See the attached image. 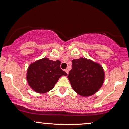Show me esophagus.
I'll return each instance as SVG.
<instances>
[{"label": "esophagus", "mask_w": 129, "mask_h": 129, "mask_svg": "<svg viewBox=\"0 0 129 129\" xmlns=\"http://www.w3.org/2000/svg\"><path fill=\"white\" fill-rule=\"evenodd\" d=\"M65 72H66V73H67V75H68V74H69V70H68L67 69H66V70H65Z\"/></svg>", "instance_id": "obj_1"}]
</instances>
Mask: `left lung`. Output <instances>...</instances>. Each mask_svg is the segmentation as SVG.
I'll return each instance as SVG.
<instances>
[{
    "label": "left lung",
    "mask_w": 129,
    "mask_h": 129,
    "mask_svg": "<svg viewBox=\"0 0 129 129\" xmlns=\"http://www.w3.org/2000/svg\"><path fill=\"white\" fill-rule=\"evenodd\" d=\"M72 62L68 79L74 91L82 96H90L96 93L104 81L102 66L82 57L72 60Z\"/></svg>",
    "instance_id": "1"
}]
</instances>
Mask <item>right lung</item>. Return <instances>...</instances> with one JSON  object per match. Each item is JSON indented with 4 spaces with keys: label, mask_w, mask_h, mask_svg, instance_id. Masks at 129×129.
<instances>
[{
    "label": "right lung",
    "mask_w": 129,
    "mask_h": 129,
    "mask_svg": "<svg viewBox=\"0 0 129 129\" xmlns=\"http://www.w3.org/2000/svg\"><path fill=\"white\" fill-rule=\"evenodd\" d=\"M59 60L44 57L29 65L26 74L28 83L35 91L45 93L54 87L60 76L67 74L60 69Z\"/></svg>",
    "instance_id": "right-lung-1"
}]
</instances>
